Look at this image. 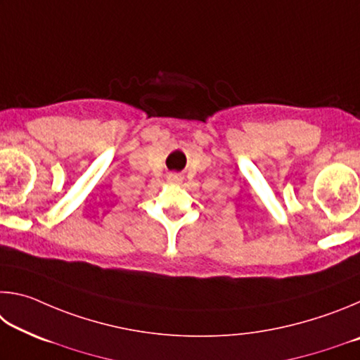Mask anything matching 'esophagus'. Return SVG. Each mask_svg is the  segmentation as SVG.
<instances>
[{"label":"esophagus","mask_w":360,"mask_h":360,"mask_svg":"<svg viewBox=\"0 0 360 360\" xmlns=\"http://www.w3.org/2000/svg\"><path fill=\"white\" fill-rule=\"evenodd\" d=\"M168 179L172 181V182H179V181H181V174L172 173V174H168Z\"/></svg>","instance_id":"34e87169"}]
</instances>
